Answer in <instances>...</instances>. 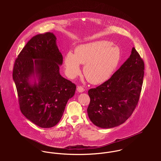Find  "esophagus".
<instances>
[{"label": "esophagus", "instance_id": "1", "mask_svg": "<svg viewBox=\"0 0 161 161\" xmlns=\"http://www.w3.org/2000/svg\"><path fill=\"white\" fill-rule=\"evenodd\" d=\"M77 91L79 92L82 93V92H84L85 90H84V89L82 87H81V86H78L77 88Z\"/></svg>", "mask_w": 161, "mask_h": 161}]
</instances>
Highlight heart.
Segmentation results:
<instances>
[{"label": "heart", "mask_w": 161, "mask_h": 161, "mask_svg": "<svg viewBox=\"0 0 161 161\" xmlns=\"http://www.w3.org/2000/svg\"><path fill=\"white\" fill-rule=\"evenodd\" d=\"M120 58L119 49L108 41H97L77 46L74 54L68 52L64 58L66 72L70 77L80 73V64L84 65L86 79L93 84L107 80L116 68Z\"/></svg>", "instance_id": "heart-1"}]
</instances>
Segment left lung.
Instances as JSON below:
<instances>
[{
	"mask_svg": "<svg viewBox=\"0 0 161 161\" xmlns=\"http://www.w3.org/2000/svg\"><path fill=\"white\" fill-rule=\"evenodd\" d=\"M144 70V62L133 47L128 59L108 80L88 91L87 114L95 126L112 128L129 118L139 99Z\"/></svg>",
	"mask_w": 161,
	"mask_h": 161,
	"instance_id": "8db88e82",
	"label": "left lung"
}]
</instances>
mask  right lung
Masks as SVG:
<instances>
[{"label":"right lung","mask_w":161,"mask_h":161,"mask_svg":"<svg viewBox=\"0 0 161 161\" xmlns=\"http://www.w3.org/2000/svg\"><path fill=\"white\" fill-rule=\"evenodd\" d=\"M63 55L51 32L33 36L16 59L13 79L20 110L41 128H51L60 121L76 86L59 73Z\"/></svg>","instance_id":"right-lung-1"}]
</instances>
